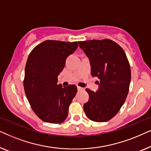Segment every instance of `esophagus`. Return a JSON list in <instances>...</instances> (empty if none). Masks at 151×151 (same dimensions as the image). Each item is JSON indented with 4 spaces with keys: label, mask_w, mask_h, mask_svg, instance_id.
<instances>
[{
    "label": "esophagus",
    "mask_w": 151,
    "mask_h": 151,
    "mask_svg": "<svg viewBox=\"0 0 151 151\" xmlns=\"http://www.w3.org/2000/svg\"><path fill=\"white\" fill-rule=\"evenodd\" d=\"M82 90H84L83 88L80 87V86H78V91H82Z\"/></svg>",
    "instance_id": "34e87169"
}]
</instances>
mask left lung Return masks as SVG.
<instances>
[{"mask_svg": "<svg viewBox=\"0 0 151 151\" xmlns=\"http://www.w3.org/2000/svg\"><path fill=\"white\" fill-rule=\"evenodd\" d=\"M78 43L89 59L92 76L100 80L96 92L86 89L89 99L84 111L91 120L106 122L118 113L127 97L131 78L129 63L123 49L113 40Z\"/></svg>", "mask_w": 151, "mask_h": 151, "instance_id": "1", "label": "left lung"}]
</instances>
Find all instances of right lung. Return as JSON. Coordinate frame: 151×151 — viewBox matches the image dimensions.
<instances>
[{
  "mask_svg": "<svg viewBox=\"0 0 151 151\" xmlns=\"http://www.w3.org/2000/svg\"><path fill=\"white\" fill-rule=\"evenodd\" d=\"M78 48V42L45 40L29 55L24 71V88L33 111L45 122L58 124L67 119L69 106L77 93V86L63 87L58 76L66 59Z\"/></svg>",
  "mask_w": 151,
  "mask_h": 151,
  "instance_id": "right-lung-1",
  "label": "right lung"
}]
</instances>
